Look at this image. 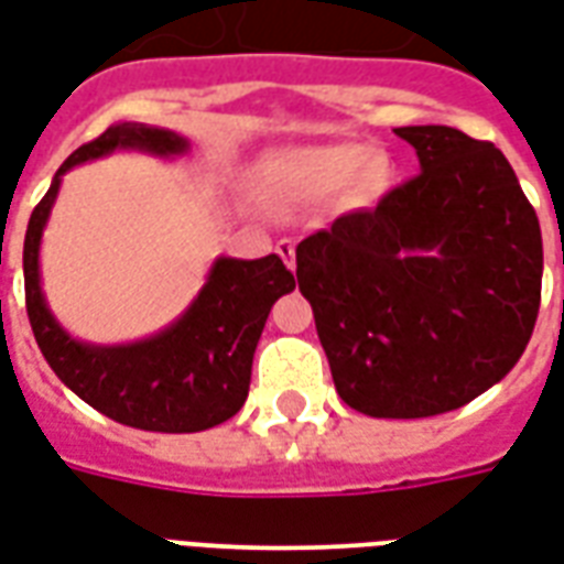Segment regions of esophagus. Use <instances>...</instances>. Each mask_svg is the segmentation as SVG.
I'll return each mask as SVG.
<instances>
[{
    "mask_svg": "<svg viewBox=\"0 0 564 564\" xmlns=\"http://www.w3.org/2000/svg\"><path fill=\"white\" fill-rule=\"evenodd\" d=\"M278 253H281V259L286 262V269H295V245L290 238L278 241Z\"/></svg>",
    "mask_w": 564,
    "mask_h": 564,
    "instance_id": "esophagus-1",
    "label": "esophagus"
}]
</instances>
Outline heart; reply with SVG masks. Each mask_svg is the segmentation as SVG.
Wrapping results in <instances>:
<instances>
[{"label":"heart","mask_w":564,"mask_h":564,"mask_svg":"<svg viewBox=\"0 0 564 564\" xmlns=\"http://www.w3.org/2000/svg\"><path fill=\"white\" fill-rule=\"evenodd\" d=\"M341 189L354 208H371L390 189V162L362 141H329L269 150L247 172L253 205L278 220L319 208Z\"/></svg>","instance_id":"heart-1"}]
</instances>
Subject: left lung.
<instances>
[{
  "label": "left lung",
  "instance_id": "1",
  "mask_svg": "<svg viewBox=\"0 0 564 564\" xmlns=\"http://www.w3.org/2000/svg\"><path fill=\"white\" fill-rule=\"evenodd\" d=\"M420 174L295 247L299 290L354 411L420 420L496 387L532 338L544 247L505 153L402 127Z\"/></svg>",
  "mask_w": 564,
  "mask_h": 564
}]
</instances>
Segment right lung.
Masks as SVG:
<instances>
[{
	"mask_svg": "<svg viewBox=\"0 0 564 564\" xmlns=\"http://www.w3.org/2000/svg\"><path fill=\"white\" fill-rule=\"evenodd\" d=\"M117 150L174 160L189 153V141L172 129L120 120L59 165L26 226V314L47 366L99 414L144 432H205L245 408L259 335L271 305L295 290V278L278 253L262 259L217 257L196 299L165 329L127 344L75 338L54 317L42 290V235L63 174Z\"/></svg>",
	"mask_w": 564,
	"mask_h": 564,
	"instance_id": "add662e5",
	"label": "right lung"
}]
</instances>
